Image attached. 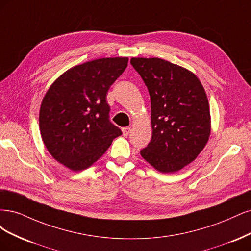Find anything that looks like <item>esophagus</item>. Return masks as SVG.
<instances>
[{
	"label": "esophagus",
	"mask_w": 251,
	"mask_h": 251,
	"mask_svg": "<svg viewBox=\"0 0 251 251\" xmlns=\"http://www.w3.org/2000/svg\"><path fill=\"white\" fill-rule=\"evenodd\" d=\"M131 131V128L130 127H125L122 129V132H123V135L124 136H127L129 133H130Z\"/></svg>",
	"instance_id": "esophagus-1"
}]
</instances>
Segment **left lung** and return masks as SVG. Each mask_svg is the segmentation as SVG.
<instances>
[{
  "label": "left lung",
  "instance_id": "left-lung-1",
  "mask_svg": "<svg viewBox=\"0 0 251 251\" xmlns=\"http://www.w3.org/2000/svg\"><path fill=\"white\" fill-rule=\"evenodd\" d=\"M151 100L152 137L142 157L161 173L191 164L211 135L205 91L191 71L161 58L132 57Z\"/></svg>",
  "mask_w": 251,
  "mask_h": 251
}]
</instances>
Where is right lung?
Segmentation results:
<instances>
[{"label": "right lung", "instance_id": "1", "mask_svg": "<svg viewBox=\"0 0 251 251\" xmlns=\"http://www.w3.org/2000/svg\"><path fill=\"white\" fill-rule=\"evenodd\" d=\"M127 64L128 57L84 62L64 72L46 93L40 135L53 158L72 171L90 168L122 134L109 121L106 95Z\"/></svg>", "mask_w": 251, "mask_h": 251}]
</instances>
